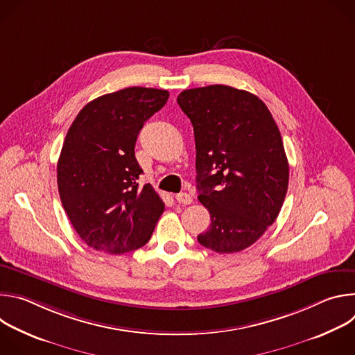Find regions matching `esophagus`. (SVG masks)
Here are the masks:
<instances>
[{"instance_id":"esophagus-1","label":"esophagus","mask_w":355,"mask_h":355,"mask_svg":"<svg viewBox=\"0 0 355 355\" xmlns=\"http://www.w3.org/2000/svg\"><path fill=\"white\" fill-rule=\"evenodd\" d=\"M175 199L177 202H180V204H184V205H189L192 204V196L188 193V192H180L175 195Z\"/></svg>"}]
</instances>
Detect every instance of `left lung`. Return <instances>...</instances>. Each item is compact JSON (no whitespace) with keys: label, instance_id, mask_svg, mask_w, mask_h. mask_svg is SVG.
Instances as JSON below:
<instances>
[{"label":"left lung","instance_id":"left-lung-1","mask_svg":"<svg viewBox=\"0 0 355 355\" xmlns=\"http://www.w3.org/2000/svg\"><path fill=\"white\" fill-rule=\"evenodd\" d=\"M177 103L193 126L198 199L211 214L198 241L241 251L275 222L288 191L279 129L257 95L229 85L184 89Z\"/></svg>","mask_w":355,"mask_h":355}]
</instances>
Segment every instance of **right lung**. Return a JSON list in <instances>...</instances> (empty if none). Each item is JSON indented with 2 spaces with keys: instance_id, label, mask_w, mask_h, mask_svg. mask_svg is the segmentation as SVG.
Segmentation results:
<instances>
[{
  "instance_id": "obj_1",
  "label": "right lung",
  "mask_w": 355,
  "mask_h": 355,
  "mask_svg": "<svg viewBox=\"0 0 355 355\" xmlns=\"http://www.w3.org/2000/svg\"><path fill=\"white\" fill-rule=\"evenodd\" d=\"M167 89L129 87L98 96L76 116L58 163L63 208L89 247L123 254L144 245L164 202L143 174L135 144L144 122L168 99Z\"/></svg>"
}]
</instances>
